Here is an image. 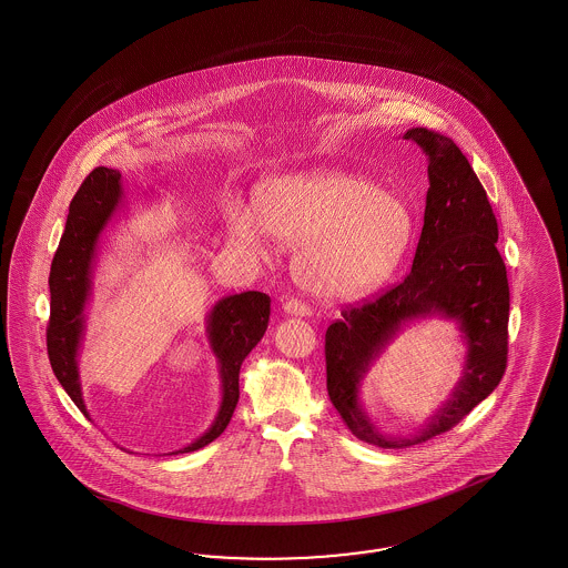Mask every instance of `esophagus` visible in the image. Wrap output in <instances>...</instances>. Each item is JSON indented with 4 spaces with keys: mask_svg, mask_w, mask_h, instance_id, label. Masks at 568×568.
<instances>
[{
    "mask_svg": "<svg viewBox=\"0 0 568 568\" xmlns=\"http://www.w3.org/2000/svg\"><path fill=\"white\" fill-rule=\"evenodd\" d=\"M283 312L290 314V316H312V308L306 306V304H302V302H297V300L283 302Z\"/></svg>",
    "mask_w": 568,
    "mask_h": 568,
    "instance_id": "obj_1",
    "label": "esophagus"
}]
</instances>
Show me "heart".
<instances>
[{
  "label": "heart",
  "instance_id": "b5f03b06",
  "mask_svg": "<svg viewBox=\"0 0 568 568\" xmlns=\"http://www.w3.org/2000/svg\"><path fill=\"white\" fill-rule=\"evenodd\" d=\"M256 216L229 214L233 240L262 256L268 234L294 245L295 281L325 300H356L375 292L404 256L413 214L392 191L354 172L278 176L260 185Z\"/></svg>",
  "mask_w": 568,
  "mask_h": 568
}]
</instances>
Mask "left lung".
<instances>
[{
  "label": "left lung",
  "instance_id": "8db88e82",
  "mask_svg": "<svg viewBox=\"0 0 568 568\" xmlns=\"http://www.w3.org/2000/svg\"><path fill=\"white\" fill-rule=\"evenodd\" d=\"M402 138L429 162L413 271L375 302L344 310L325 335L331 404L361 442L378 447L414 446L452 429L498 387L508 354L510 292L487 193L452 139L425 126ZM427 317L452 320L462 331L467 347L462 377L420 428L408 436L385 434L361 404V383L404 327Z\"/></svg>",
  "mask_w": 568,
  "mask_h": 568
}]
</instances>
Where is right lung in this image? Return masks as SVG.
Wrapping results in <instances>:
<instances>
[{
	"label": "right lung",
	"instance_id": "1",
	"mask_svg": "<svg viewBox=\"0 0 568 568\" xmlns=\"http://www.w3.org/2000/svg\"><path fill=\"white\" fill-rule=\"evenodd\" d=\"M143 195H154V190H143ZM131 204L133 195L124 190L121 172L105 166L91 172L70 202L67 226L50 271L48 354L53 375L89 420L91 414L87 410L79 373L87 306L93 297V273L102 250V235L110 224L121 221ZM268 316L271 297L260 292L226 295L207 310L206 337L219 364L221 406L212 425L197 439L171 454L195 452L212 444L226 429L240 402L241 364L266 333Z\"/></svg>",
	"mask_w": 568,
	"mask_h": 568
}]
</instances>
